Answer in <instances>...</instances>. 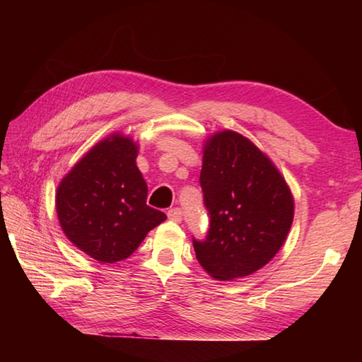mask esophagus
I'll return each mask as SVG.
<instances>
[{
	"label": "esophagus",
	"mask_w": 362,
	"mask_h": 362,
	"mask_svg": "<svg viewBox=\"0 0 362 362\" xmlns=\"http://www.w3.org/2000/svg\"><path fill=\"white\" fill-rule=\"evenodd\" d=\"M182 216H183V213H182L180 209H177V206H174V209H169V210H168V218L171 219V221H174V222H180V221H182Z\"/></svg>",
	"instance_id": "obj_1"
}]
</instances>
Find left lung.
<instances>
[{
    "label": "left lung",
    "instance_id": "obj_1",
    "mask_svg": "<svg viewBox=\"0 0 362 362\" xmlns=\"http://www.w3.org/2000/svg\"><path fill=\"white\" fill-rule=\"evenodd\" d=\"M209 230L193 238L196 258L211 276L250 275L280 250L294 218L281 174L243 135L224 130L205 144L201 177Z\"/></svg>",
    "mask_w": 362,
    "mask_h": 362
}]
</instances>
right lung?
Listing matches in <instances>:
<instances>
[{"label":"right lung","instance_id":"add662e5","mask_svg":"<svg viewBox=\"0 0 362 362\" xmlns=\"http://www.w3.org/2000/svg\"><path fill=\"white\" fill-rule=\"evenodd\" d=\"M136 146L112 135L98 143L60 182L59 222L76 247L101 263L121 261L166 219L146 204L148 185L135 165Z\"/></svg>","mask_w":362,"mask_h":362}]
</instances>
